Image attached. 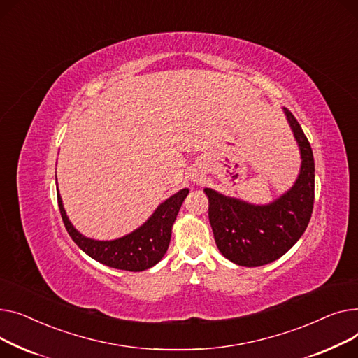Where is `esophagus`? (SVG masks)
I'll list each match as a JSON object with an SVG mask.
<instances>
[{
    "instance_id": "1",
    "label": "esophagus",
    "mask_w": 358,
    "mask_h": 358,
    "mask_svg": "<svg viewBox=\"0 0 358 358\" xmlns=\"http://www.w3.org/2000/svg\"><path fill=\"white\" fill-rule=\"evenodd\" d=\"M199 180H201L199 178H195V182H199Z\"/></svg>"
}]
</instances>
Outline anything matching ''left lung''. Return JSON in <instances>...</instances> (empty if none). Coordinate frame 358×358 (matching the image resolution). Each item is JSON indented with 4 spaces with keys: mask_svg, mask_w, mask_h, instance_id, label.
Segmentation results:
<instances>
[{
    "mask_svg": "<svg viewBox=\"0 0 358 358\" xmlns=\"http://www.w3.org/2000/svg\"><path fill=\"white\" fill-rule=\"evenodd\" d=\"M301 150L296 182L280 198L253 205L205 187L208 217L221 255L238 266L259 267L282 257L302 237L315 198V163L310 144L298 120L283 108Z\"/></svg>",
    "mask_w": 358,
    "mask_h": 358,
    "instance_id": "left-lung-1",
    "label": "left lung"
}]
</instances>
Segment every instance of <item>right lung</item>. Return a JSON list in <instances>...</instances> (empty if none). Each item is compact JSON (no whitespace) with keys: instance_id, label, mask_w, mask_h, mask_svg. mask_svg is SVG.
I'll use <instances>...</instances> for the list:
<instances>
[{"instance_id":"right-lung-1","label":"right lung","mask_w":358,"mask_h":358,"mask_svg":"<svg viewBox=\"0 0 358 358\" xmlns=\"http://www.w3.org/2000/svg\"><path fill=\"white\" fill-rule=\"evenodd\" d=\"M187 194L189 189L185 187L178 194L167 198L141 227L127 236L111 241H99L82 236L66 215L59 195V189L57 203L66 231L83 253L113 268L143 271L157 264L166 255L171 243L173 222Z\"/></svg>"}]
</instances>
